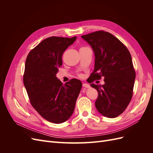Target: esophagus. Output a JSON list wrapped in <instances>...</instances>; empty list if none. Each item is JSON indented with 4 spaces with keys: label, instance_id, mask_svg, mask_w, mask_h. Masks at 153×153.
<instances>
[{
    "label": "esophagus",
    "instance_id": "1",
    "mask_svg": "<svg viewBox=\"0 0 153 153\" xmlns=\"http://www.w3.org/2000/svg\"><path fill=\"white\" fill-rule=\"evenodd\" d=\"M82 85H83V87H85V88H89V87H90V85H89V84H86V83H84V84H83Z\"/></svg>",
    "mask_w": 153,
    "mask_h": 153
}]
</instances>
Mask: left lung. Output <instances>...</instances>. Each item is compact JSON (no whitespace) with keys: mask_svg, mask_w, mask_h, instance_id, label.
<instances>
[{"mask_svg":"<svg viewBox=\"0 0 153 153\" xmlns=\"http://www.w3.org/2000/svg\"><path fill=\"white\" fill-rule=\"evenodd\" d=\"M93 50L94 69L89 82L104 77L103 85L91 84L98 92L95 106L103 116L115 118L127 108L135 80L131 54L112 34L103 30L82 36Z\"/></svg>","mask_w":153,"mask_h":153,"instance_id":"1","label":"left lung"}]
</instances>
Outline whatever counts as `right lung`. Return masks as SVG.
Segmentation results:
<instances>
[{"mask_svg": "<svg viewBox=\"0 0 153 153\" xmlns=\"http://www.w3.org/2000/svg\"><path fill=\"white\" fill-rule=\"evenodd\" d=\"M76 37H50L27 55L24 84L30 103L44 119L55 124L66 121L75 110L82 84L71 79L65 84L56 77L62 56Z\"/></svg>", "mask_w": 153, "mask_h": 153, "instance_id": "add662e5", "label": "right lung"}]
</instances>
